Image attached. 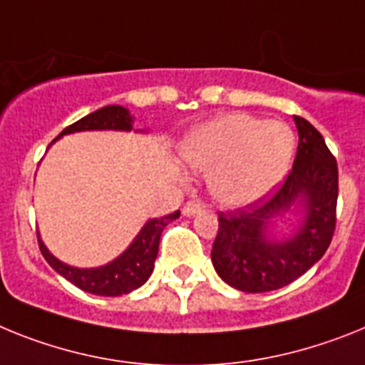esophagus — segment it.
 I'll list each match as a JSON object with an SVG mask.
<instances>
[{"instance_id": "34e87169", "label": "esophagus", "mask_w": 365, "mask_h": 365, "mask_svg": "<svg viewBox=\"0 0 365 365\" xmlns=\"http://www.w3.org/2000/svg\"><path fill=\"white\" fill-rule=\"evenodd\" d=\"M202 211H204V204H200V202H187L185 205H183V217L191 218L195 217V215H200Z\"/></svg>"}]
</instances>
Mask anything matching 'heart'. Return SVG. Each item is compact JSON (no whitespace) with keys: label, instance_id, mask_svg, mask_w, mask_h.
Returning a JSON list of instances; mask_svg holds the SVG:
<instances>
[{"label":"heart","instance_id":"obj_1","mask_svg":"<svg viewBox=\"0 0 365 365\" xmlns=\"http://www.w3.org/2000/svg\"><path fill=\"white\" fill-rule=\"evenodd\" d=\"M296 135L284 123H266L248 113L215 117L192 128L182 156L209 174L215 200L246 209L264 200L290 170Z\"/></svg>","mask_w":365,"mask_h":365}]
</instances>
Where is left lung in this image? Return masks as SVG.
I'll return each instance as SVG.
<instances>
[{"mask_svg":"<svg viewBox=\"0 0 365 365\" xmlns=\"http://www.w3.org/2000/svg\"><path fill=\"white\" fill-rule=\"evenodd\" d=\"M299 145L292 173L270 200L218 215L211 262L224 283L242 292L277 290L327 252L336 224L338 167L322 134L294 115Z\"/></svg>","mask_w":365,"mask_h":365,"instance_id":"8db88e82","label":"left lung"}]
</instances>
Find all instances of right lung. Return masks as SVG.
Wrapping results in <instances>:
<instances>
[{"label":"right lung","instance_id":"add662e5","mask_svg":"<svg viewBox=\"0 0 365 365\" xmlns=\"http://www.w3.org/2000/svg\"><path fill=\"white\" fill-rule=\"evenodd\" d=\"M135 117L130 113L128 108L119 106V104H110L104 106L90 115L82 117L77 123L64 128L55 138V141L62 139L64 135L75 134V132H91V130H113V132H132L134 130ZM141 134H148V128L134 130ZM53 141V143H55ZM51 143V145H53ZM180 217V211H174L170 215H165L160 218H148L139 230L134 240L126 246L125 252H121L115 259H112L106 264L93 266V268H78L68 262L56 259L38 231V244L40 252L49 262L51 268L58 272L69 283L78 287L88 294L104 297H115L123 294H130L135 288L143 287L154 270V261L158 257V248H160L161 231L167 224Z\"/></svg>","mask_w":365,"mask_h":365}]
</instances>
